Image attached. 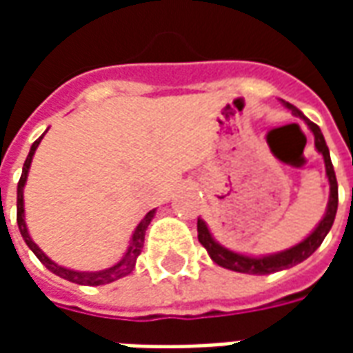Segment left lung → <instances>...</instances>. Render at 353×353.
Here are the masks:
<instances>
[{"mask_svg":"<svg viewBox=\"0 0 353 353\" xmlns=\"http://www.w3.org/2000/svg\"><path fill=\"white\" fill-rule=\"evenodd\" d=\"M283 105L288 109H291V113L295 117H301L304 123L308 124V128L314 134V143H316V149L319 153L323 154V161H325V172L327 179H329V202H327V210L323 219L318 223V227L312 230L308 236L304 238L303 242H299L293 248L289 250H283V252L272 253V255H263V257H252V255H242V253L230 252L225 245H221L219 242H215V238L212 236V232L208 229V225L202 219H199L196 223V229H199V242L204 248H206L208 255L212 257L215 265L223 266V268H229V270H234V272L242 274H257V276H263V274H272L278 272V270H285V268H291V266L303 263L304 259H308L312 253L318 250L321 242L325 240L327 232L331 230L334 221V215H336V208H339V185H336V176H334L333 162H331V157H329V147L325 143V138L319 130V126L316 123L308 121L306 117L303 115V111L289 103V101H283Z\"/></svg>","mask_w":353,"mask_h":353,"instance_id":"1","label":"left lung"}]
</instances>
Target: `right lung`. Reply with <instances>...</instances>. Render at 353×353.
<instances>
[{
  "label": "right lung",
  "mask_w": 353,
  "mask_h": 353,
  "mask_svg": "<svg viewBox=\"0 0 353 353\" xmlns=\"http://www.w3.org/2000/svg\"><path fill=\"white\" fill-rule=\"evenodd\" d=\"M45 136V134H43ZM43 136L39 139H35L34 145L30 149V153L26 157V162H24V168H22V176H20L19 181V189H17V223H19V229L20 234L24 238V242L28 244V248L35 253V257L41 261L43 265L49 268L50 272L57 274L60 278H64L68 281H73V283H79V285H105V283H111V281L119 280V278H124V276H128V274L134 270V266H136V259H138V255L141 253V248H143V240H145V230L149 227V223L154 217V210H151L149 214L139 221V225L134 230V234H132L130 245H128V250L124 253V257L117 265L109 266L105 270H98V272H79V270H72V268H64V266L57 265L54 261H50L45 253L39 250V245L35 244L32 236H30V232H28L26 221H24V185H26L28 179V172H30V164H32V159H34V153L37 145L41 143Z\"/></svg>",
  "instance_id": "add662e5"
}]
</instances>
